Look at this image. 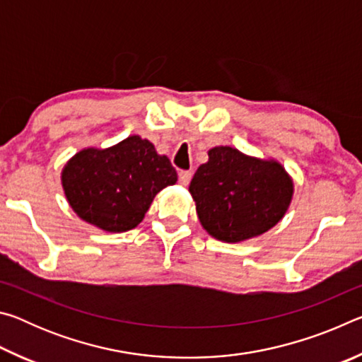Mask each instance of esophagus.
<instances>
[{"instance_id":"esophagus-1","label":"esophagus","mask_w":362,"mask_h":362,"mask_svg":"<svg viewBox=\"0 0 362 362\" xmlns=\"http://www.w3.org/2000/svg\"><path fill=\"white\" fill-rule=\"evenodd\" d=\"M192 177H193L192 170H180V173H179V182H180V185L187 187L188 183H189V180H192Z\"/></svg>"}]
</instances>
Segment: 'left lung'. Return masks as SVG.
<instances>
[{"label":"left lung","instance_id":"left-lung-1","mask_svg":"<svg viewBox=\"0 0 362 362\" xmlns=\"http://www.w3.org/2000/svg\"><path fill=\"white\" fill-rule=\"evenodd\" d=\"M196 170L189 193L203 228L223 243H241L273 228L289 207L293 182L274 159L214 146Z\"/></svg>","mask_w":362,"mask_h":362}]
</instances>
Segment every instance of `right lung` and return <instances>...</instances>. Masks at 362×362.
<instances>
[{
	"mask_svg": "<svg viewBox=\"0 0 362 362\" xmlns=\"http://www.w3.org/2000/svg\"><path fill=\"white\" fill-rule=\"evenodd\" d=\"M169 158L146 139L131 136L110 148H84L62 170L71 209L103 231H127L142 222L153 198L174 185Z\"/></svg>",
	"mask_w": 362,
	"mask_h": 362,
	"instance_id": "obj_1",
	"label": "right lung"
}]
</instances>
